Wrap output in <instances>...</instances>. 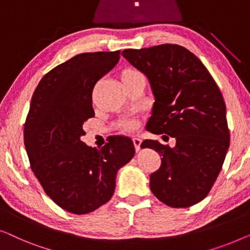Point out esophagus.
Listing matches in <instances>:
<instances>
[{"label":"esophagus","mask_w":250,"mask_h":250,"mask_svg":"<svg viewBox=\"0 0 250 250\" xmlns=\"http://www.w3.org/2000/svg\"><path fill=\"white\" fill-rule=\"evenodd\" d=\"M132 142H133V146H135V149L138 152V150L140 149V145H142V139L135 137V138H132Z\"/></svg>","instance_id":"34e87169"}]
</instances>
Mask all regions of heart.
Listing matches in <instances>:
<instances>
[{"label": "heart", "instance_id": "heart-1", "mask_svg": "<svg viewBox=\"0 0 250 250\" xmlns=\"http://www.w3.org/2000/svg\"><path fill=\"white\" fill-rule=\"evenodd\" d=\"M137 73H139L138 71H136V70H132V69H128V70H125L124 73H122V79L125 78V77H129V76H133V75H137ZM137 124L136 120H132V119H125V120L121 121L120 122V128L124 132H131L133 131L137 128Z\"/></svg>", "mask_w": 250, "mask_h": 250}]
</instances>
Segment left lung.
I'll use <instances>...</instances> for the list:
<instances>
[{
    "mask_svg": "<svg viewBox=\"0 0 250 250\" xmlns=\"http://www.w3.org/2000/svg\"><path fill=\"white\" fill-rule=\"evenodd\" d=\"M122 55L148 78L155 96L146 129L175 138L173 148L157 140L142 144L162 156L150 190L174 208L195 205L208 195L230 145L221 90L202 61L180 45L128 48Z\"/></svg>",
    "mask_w": 250,
    "mask_h": 250,
    "instance_id": "8db88e82",
    "label": "left lung"
}]
</instances>
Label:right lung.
Listing matches in <instances>:
<instances>
[{
	"label": "right lung",
	"mask_w": 250,
	"mask_h": 250,
	"mask_svg": "<svg viewBox=\"0 0 250 250\" xmlns=\"http://www.w3.org/2000/svg\"><path fill=\"white\" fill-rule=\"evenodd\" d=\"M119 59L120 51L82 53L55 66L35 89L24 122V147L35 177L56 205L77 215L111 199L118 170L135 155L128 137L115 136L101 149L80 140L83 122L95 115V83Z\"/></svg>",
	"instance_id": "1"
}]
</instances>
